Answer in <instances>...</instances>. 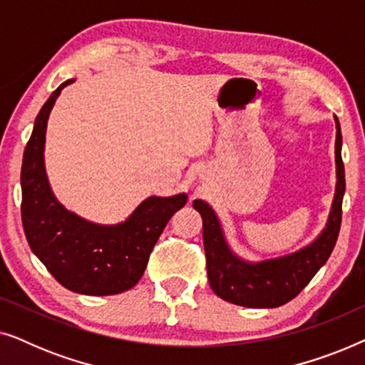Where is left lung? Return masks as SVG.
Listing matches in <instances>:
<instances>
[{"instance_id": "left-lung-1", "label": "left lung", "mask_w": 365, "mask_h": 365, "mask_svg": "<svg viewBox=\"0 0 365 365\" xmlns=\"http://www.w3.org/2000/svg\"><path fill=\"white\" fill-rule=\"evenodd\" d=\"M336 131L337 182L331 212L322 232L296 252L249 262L229 247L214 209L202 199L192 201V207L202 217V241L209 284L224 301L252 309L284 306L296 297L327 262L341 229L342 197L346 192V174L341 154L342 134L337 118Z\"/></svg>"}]
</instances>
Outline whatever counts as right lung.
<instances>
[{
  "label": "right lung",
  "mask_w": 365,
  "mask_h": 365,
  "mask_svg": "<svg viewBox=\"0 0 365 365\" xmlns=\"http://www.w3.org/2000/svg\"><path fill=\"white\" fill-rule=\"evenodd\" d=\"M68 79L53 91L36 116L21 166V219L28 244L53 277L69 291L113 296L136 286L149 254L187 194L151 196L119 224H96L68 211L49 186L44 143L49 113Z\"/></svg>",
  "instance_id": "obj_1"
}]
</instances>
